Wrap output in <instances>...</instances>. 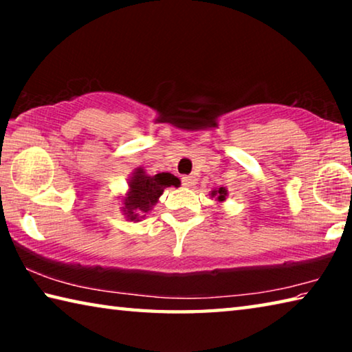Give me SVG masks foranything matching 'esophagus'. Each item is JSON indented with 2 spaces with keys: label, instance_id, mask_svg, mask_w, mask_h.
I'll return each instance as SVG.
<instances>
[{
  "label": "esophagus",
  "instance_id": "1",
  "mask_svg": "<svg viewBox=\"0 0 352 352\" xmlns=\"http://www.w3.org/2000/svg\"><path fill=\"white\" fill-rule=\"evenodd\" d=\"M182 182H183L184 186L190 188V186H194L195 182H197V178H195L194 175H184V177L182 178Z\"/></svg>",
  "mask_w": 352,
  "mask_h": 352
}]
</instances>
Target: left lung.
Listing matches in <instances>:
<instances>
[{
	"label": "left lung",
	"instance_id": "1",
	"mask_svg": "<svg viewBox=\"0 0 352 352\" xmlns=\"http://www.w3.org/2000/svg\"><path fill=\"white\" fill-rule=\"evenodd\" d=\"M226 195H228V190H226V188H217V189H212L211 190V197H216V200L219 201V204H223Z\"/></svg>",
	"mask_w": 352,
	"mask_h": 352
}]
</instances>
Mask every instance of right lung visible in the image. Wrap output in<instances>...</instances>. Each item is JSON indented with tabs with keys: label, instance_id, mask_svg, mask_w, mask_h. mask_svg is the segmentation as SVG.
<instances>
[{
	"label": "right lung",
	"instance_id": "right-lung-1",
	"mask_svg": "<svg viewBox=\"0 0 352 352\" xmlns=\"http://www.w3.org/2000/svg\"><path fill=\"white\" fill-rule=\"evenodd\" d=\"M180 180L169 172L148 175L142 168H136L129 178V190L122 195V212L130 222H140L157 205L166 188L178 186Z\"/></svg>",
	"mask_w": 352,
	"mask_h": 352
}]
</instances>
